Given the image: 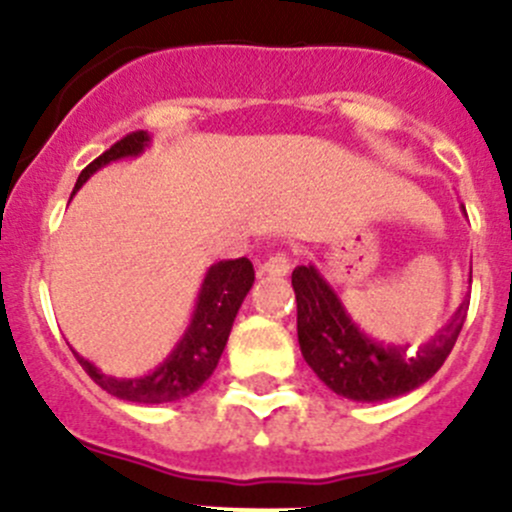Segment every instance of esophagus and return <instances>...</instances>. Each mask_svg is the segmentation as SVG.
Here are the masks:
<instances>
[{"mask_svg":"<svg viewBox=\"0 0 512 512\" xmlns=\"http://www.w3.org/2000/svg\"><path fill=\"white\" fill-rule=\"evenodd\" d=\"M289 267H292V260H289L287 255H282V252H277V255H272L270 260L262 265V270H265L270 277H285Z\"/></svg>","mask_w":512,"mask_h":512,"instance_id":"esophagus-1","label":"esophagus"}]
</instances>
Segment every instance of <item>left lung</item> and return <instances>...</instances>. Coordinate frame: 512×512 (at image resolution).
<instances>
[{
  "mask_svg": "<svg viewBox=\"0 0 512 512\" xmlns=\"http://www.w3.org/2000/svg\"><path fill=\"white\" fill-rule=\"evenodd\" d=\"M292 287L304 361L334 394L361 404L396 399L426 384L451 354L468 312L466 294L428 342L409 347L369 337L314 265L294 267Z\"/></svg>",
  "mask_w": 512,
  "mask_h": 512,
  "instance_id": "obj_1",
  "label": "left lung"
}]
</instances>
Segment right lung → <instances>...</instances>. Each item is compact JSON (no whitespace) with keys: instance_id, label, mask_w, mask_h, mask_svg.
Returning a JSON list of instances; mask_svg holds the SVG:
<instances>
[{"instance_id":"add662e5","label":"right lung","mask_w":512,"mask_h":512,"mask_svg":"<svg viewBox=\"0 0 512 512\" xmlns=\"http://www.w3.org/2000/svg\"><path fill=\"white\" fill-rule=\"evenodd\" d=\"M151 141L153 136L148 131H136L121 138L116 146L108 148L103 156H98L94 163L81 170L74 195L96 170L106 168L108 163H116V160L138 158L151 146ZM252 282H255V270H252V262L247 257L220 260L210 265L203 282H200L193 314H190L183 334L173 344L170 354L148 374L118 379V376L103 374L84 356L76 354V359L84 366L86 374L116 399L133 401V404H170V401L185 399V396L195 394L218 366L227 337H230L232 322L237 317V309L245 302Z\"/></svg>"}]
</instances>
